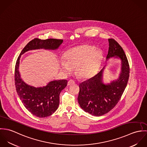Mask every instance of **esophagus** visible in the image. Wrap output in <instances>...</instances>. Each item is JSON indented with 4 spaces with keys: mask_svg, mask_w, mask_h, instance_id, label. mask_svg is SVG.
Instances as JSON below:
<instances>
[{
    "mask_svg": "<svg viewBox=\"0 0 147 147\" xmlns=\"http://www.w3.org/2000/svg\"><path fill=\"white\" fill-rule=\"evenodd\" d=\"M75 82V81L74 80H69L68 82V83H67V85H72V84H74Z\"/></svg>",
    "mask_w": 147,
    "mask_h": 147,
    "instance_id": "1",
    "label": "esophagus"
}]
</instances>
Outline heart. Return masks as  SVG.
<instances>
[{
	"label": "heart",
	"mask_w": 147,
	"mask_h": 147,
	"mask_svg": "<svg viewBox=\"0 0 147 147\" xmlns=\"http://www.w3.org/2000/svg\"><path fill=\"white\" fill-rule=\"evenodd\" d=\"M102 51L95 46L83 45L67 50L64 55L65 61L61 62L63 72L69 74L76 68V74L81 78L92 77L97 71L102 58Z\"/></svg>",
	"instance_id": "heart-1"
}]
</instances>
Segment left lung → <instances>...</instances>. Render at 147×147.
I'll list each match as a JSON object with an SVG mask.
<instances>
[{
  "instance_id": "left-lung-1",
  "label": "left lung",
  "mask_w": 147,
  "mask_h": 147,
  "mask_svg": "<svg viewBox=\"0 0 147 147\" xmlns=\"http://www.w3.org/2000/svg\"><path fill=\"white\" fill-rule=\"evenodd\" d=\"M106 60L115 57L121 60V73L119 79L109 84L102 82L105 67L90 79L79 85L78 102L82 109L94 116H101L112 110L120 100L129 76V65L126 54L119 44L110 38Z\"/></svg>"
}]
</instances>
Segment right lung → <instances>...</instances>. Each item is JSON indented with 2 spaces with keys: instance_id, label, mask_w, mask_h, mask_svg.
I'll list each match as a JSON object with an SVG mask.
<instances>
[{
  "instance_id": "obj_1",
  "label": "right lung",
  "mask_w": 147,
  "mask_h": 147,
  "mask_svg": "<svg viewBox=\"0 0 147 147\" xmlns=\"http://www.w3.org/2000/svg\"><path fill=\"white\" fill-rule=\"evenodd\" d=\"M63 42V40L34 38L29 42L19 56L15 68V83L16 92L25 108L33 115L45 118L52 115L58 108L59 95L67 85V80H55L46 86L35 88L25 84L20 78L19 66L21 55L30 50L45 49L55 50Z\"/></svg>"
}]
</instances>
